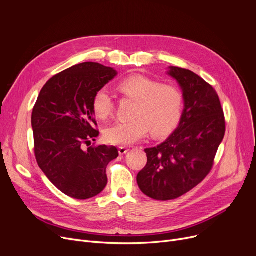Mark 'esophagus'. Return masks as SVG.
Masks as SVG:
<instances>
[{"mask_svg": "<svg viewBox=\"0 0 256 256\" xmlns=\"http://www.w3.org/2000/svg\"><path fill=\"white\" fill-rule=\"evenodd\" d=\"M128 152V147H126V146H120L119 148H118V152H119L120 156L126 154Z\"/></svg>", "mask_w": 256, "mask_h": 256, "instance_id": "obj_1", "label": "esophagus"}]
</instances>
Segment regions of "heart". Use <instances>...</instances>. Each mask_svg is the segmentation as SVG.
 Masks as SVG:
<instances>
[{"label":"heart","instance_id":"1","mask_svg":"<svg viewBox=\"0 0 256 256\" xmlns=\"http://www.w3.org/2000/svg\"><path fill=\"white\" fill-rule=\"evenodd\" d=\"M124 96L136 100L130 121H117L104 130V140L114 145H128L144 138L152 130L156 137L170 134L180 122L184 98L180 90L170 84L143 74H132L118 84ZM92 108L96 116L106 119L114 112V102L106 90L94 94Z\"/></svg>","mask_w":256,"mask_h":256}]
</instances>
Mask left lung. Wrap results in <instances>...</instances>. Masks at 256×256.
Returning a JSON list of instances; mask_svg holds the SVG:
<instances>
[{
	"label": "left lung",
	"mask_w": 256,
	"mask_h": 256,
	"mask_svg": "<svg viewBox=\"0 0 256 256\" xmlns=\"http://www.w3.org/2000/svg\"><path fill=\"white\" fill-rule=\"evenodd\" d=\"M184 92L178 128L162 144L146 148V166L138 173L140 190L154 200H172L191 191L210 172L225 135L218 93L189 70L171 66L168 72Z\"/></svg>",
	"instance_id": "8db88e82"
}]
</instances>
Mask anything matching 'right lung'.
<instances>
[{"label": "right lung", "mask_w": 256, "mask_h": 256, "mask_svg": "<svg viewBox=\"0 0 256 256\" xmlns=\"http://www.w3.org/2000/svg\"><path fill=\"white\" fill-rule=\"evenodd\" d=\"M117 74L111 67L84 62L50 78L32 112L34 152L46 178L65 195L84 200L106 186V169L115 146L85 144L98 137L92 100Z\"/></svg>", "instance_id": "add662e5"}]
</instances>
